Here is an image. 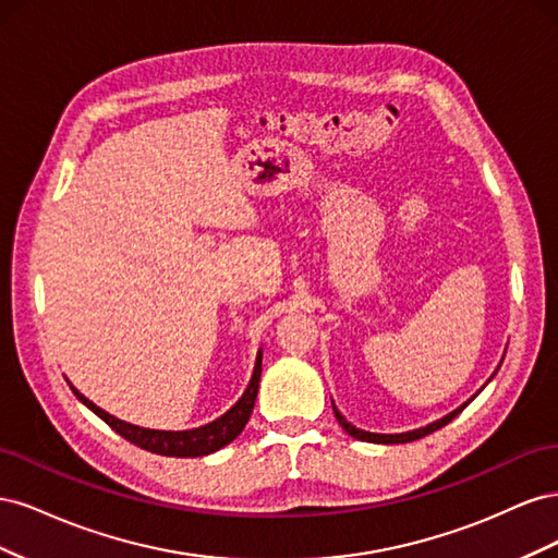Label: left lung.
Wrapping results in <instances>:
<instances>
[{"mask_svg": "<svg viewBox=\"0 0 558 558\" xmlns=\"http://www.w3.org/2000/svg\"><path fill=\"white\" fill-rule=\"evenodd\" d=\"M500 367V365H498ZM498 367H496V373H498ZM494 373V375H496ZM494 375L488 377V381L494 379ZM486 381V384H488ZM484 388V386H482ZM480 388V391H482ZM477 391V393H480ZM477 393L472 396L468 402H463L461 408H456L453 412H449V414H445L442 418H437V421H433V424H428V426H424V428H416V430H408V433H369V430H363V428H356L353 424H349V421L342 416V412L335 408V402H332V412H335V416H337V421H340V426L351 435V437H356V440H363V442H375V445H402V442H414V440H418V437H426V435H430V433H435L437 428H442V426H447L449 421L453 418V416H459L468 404L477 398Z\"/></svg>", "mask_w": 558, "mask_h": 558, "instance_id": "left-lung-1", "label": "left lung"}]
</instances>
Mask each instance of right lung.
Masks as SVG:
<instances>
[{"label":"right lung","mask_w":558,"mask_h":558,"mask_svg":"<svg viewBox=\"0 0 558 558\" xmlns=\"http://www.w3.org/2000/svg\"><path fill=\"white\" fill-rule=\"evenodd\" d=\"M260 369H263V349L258 351L256 356V365H253V375L251 381L246 386V391L242 393V398L232 404V408L221 414L218 418H214L211 424H205L199 428H191V430H154V428H142L128 424L123 418H116L113 414L105 412L102 408H97L93 400H88L83 396L78 388L72 391L74 396L86 404L88 410H93L99 418L109 424L118 435L125 437L128 442L137 445L146 451H154L160 456H177V459H195V456H207L214 453L218 449H223L226 445H230L234 437H238L246 421L253 412V404H256V396H258V384H260Z\"/></svg>","instance_id":"right-lung-1"}]
</instances>
